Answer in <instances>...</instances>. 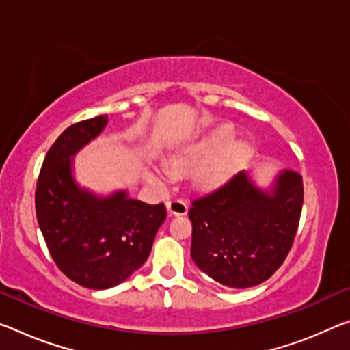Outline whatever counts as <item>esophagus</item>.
Masks as SVG:
<instances>
[{
  "instance_id": "obj_1",
  "label": "esophagus",
  "mask_w": 350,
  "mask_h": 350,
  "mask_svg": "<svg viewBox=\"0 0 350 350\" xmlns=\"http://www.w3.org/2000/svg\"><path fill=\"white\" fill-rule=\"evenodd\" d=\"M166 210H168V213L176 215V216H182V215L188 213L187 204L184 201H179V199H176V201L166 202Z\"/></svg>"
}]
</instances>
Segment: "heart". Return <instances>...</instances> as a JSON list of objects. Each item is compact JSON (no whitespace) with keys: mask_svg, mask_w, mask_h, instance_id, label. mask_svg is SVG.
Wrapping results in <instances>:
<instances>
[{"mask_svg":"<svg viewBox=\"0 0 350 350\" xmlns=\"http://www.w3.org/2000/svg\"><path fill=\"white\" fill-rule=\"evenodd\" d=\"M235 131L230 126H219L212 134L201 138V140L193 142L190 145L184 146L179 151L171 155V163L176 168L191 170L198 168L208 160H213L212 163L205 166L199 174L201 185L207 188H216L223 185L229 179L234 170L241 163L243 159L251 151V145L246 140L235 142ZM151 177L159 182L168 180L170 173L165 168L154 166L151 170Z\"/></svg>","mask_w":350,"mask_h":350,"instance_id":"b5f03b06","label":"heart"}]
</instances>
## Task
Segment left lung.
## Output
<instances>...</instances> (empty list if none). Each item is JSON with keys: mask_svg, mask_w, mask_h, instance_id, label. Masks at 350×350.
<instances>
[{"mask_svg": "<svg viewBox=\"0 0 350 350\" xmlns=\"http://www.w3.org/2000/svg\"><path fill=\"white\" fill-rule=\"evenodd\" d=\"M302 202L297 171H279L268 187L258 185L251 171H241L212 195L193 201V262L224 286L262 284L290 252Z\"/></svg>", "mask_w": 350, "mask_h": 350, "instance_id": "8db88e82", "label": "left lung"}]
</instances>
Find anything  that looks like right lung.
<instances>
[{
	"label": "right lung",
	"instance_id": "1",
	"mask_svg": "<svg viewBox=\"0 0 350 350\" xmlns=\"http://www.w3.org/2000/svg\"><path fill=\"white\" fill-rule=\"evenodd\" d=\"M107 115L66 127L43 160L36 190L38 227L62 273L90 290L116 286L142 268L166 218L165 205H151L127 190L109 195L82 187L75 155L96 140Z\"/></svg>",
	"mask_w": 350,
	"mask_h": 350
}]
</instances>
